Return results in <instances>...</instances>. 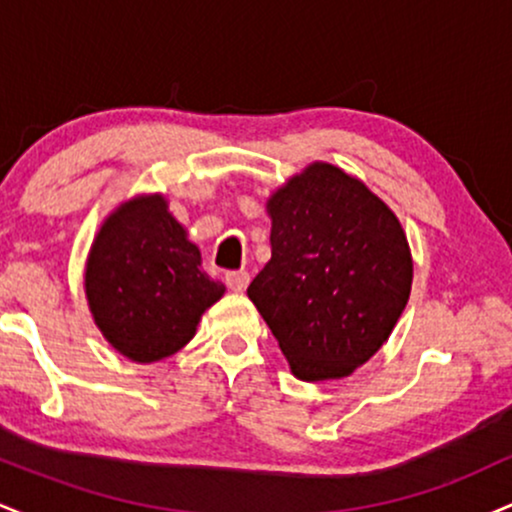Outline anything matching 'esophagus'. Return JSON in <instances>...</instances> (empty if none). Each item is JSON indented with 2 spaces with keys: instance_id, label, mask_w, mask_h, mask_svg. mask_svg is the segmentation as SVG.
<instances>
[{
  "instance_id": "esophagus-1",
  "label": "esophagus",
  "mask_w": 512,
  "mask_h": 512,
  "mask_svg": "<svg viewBox=\"0 0 512 512\" xmlns=\"http://www.w3.org/2000/svg\"><path fill=\"white\" fill-rule=\"evenodd\" d=\"M226 284H228V289H231V291L243 293L250 284V274L243 272V269H240V272H228L226 274Z\"/></svg>"
}]
</instances>
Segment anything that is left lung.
Wrapping results in <instances>:
<instances>
[{
	"label": "left lung",
	"instance_id": "obj_1",
	"mask_svg": "<svg viewBox=\"0 0 512 512\" xmlns=\"http://www.w3.org/2000/svg\"><path fill=\"white\" fill-rule=\"evenodd\" d=\"M272 260L248 298L305 383L351 375L407 308L414 262L402 223L366 182L315 161L267 199Z\"/></svg>",
	"mask_w": 512,
	"mask_h": 512
}]
</instances>
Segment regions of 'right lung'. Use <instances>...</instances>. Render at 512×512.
Segmentation results:
<instances>
[{"label": "right lung", "mask_w": 512, "mask_h": 512, "mask_svg": "<svg viewBox=\"0 0 512 512\" xmlns=\"http://www.w3.org/2000/svg\"><path fill=\"white\" fill-rule=\"evenodd\" d=\"M199 248L161 192L134 195L98 228L84 291L105 342L129 361L154 363L195 337L204 310L226 293L202 272Z\"/></svg>", "instance_id": "right-lung-1"}]
</instances>
